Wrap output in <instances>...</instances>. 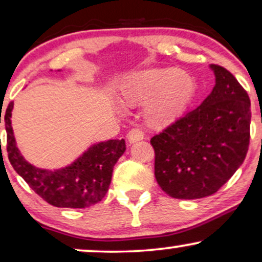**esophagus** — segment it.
I'll return each mask as SVG.
<instances>
[{
	"mask_svg": "<svg viewBox=\"0 0 262 262\" xmlns=\"http://www.w3.org/2000/svg\"><path fill=\"white\" fill-rule=\"evenodd\" d=\"M143 138H144V132L138 127L132 128V130L128 132V135H127V141H128V143H130V144L135 143V142L142 141Z\"/></svg>",
	"mask_w": 262,
	"mask_h": 262,
	"instance_id": "34e87169",
	"label": "esophagus"
}]
</instances>
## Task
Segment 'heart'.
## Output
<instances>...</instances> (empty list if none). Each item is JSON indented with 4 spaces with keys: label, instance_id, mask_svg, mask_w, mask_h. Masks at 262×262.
Instances as JSON below:
<instances>
[{
    "label": "heart",
    "instance_id": "obj_1",
    "mask_svg": "<svg viewBox=\"0 0 262 262\" xmlns=\"http://www.w3.org/2000/svg\"><path fill=\"white\" fill-rule=\"evenodd\" d=\"M193 75L176 68L138 73L120 87L121 103L127 108L148 103L147 121L151 126L170 125L183 114L195 93Z\"/></svg>",
    "mask_w": 262,
    "mask_h": 262
}]
</instances>
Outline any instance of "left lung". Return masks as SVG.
<instances>
[{"label": "left lung", "mask_w": 262, "mask_h": 262, "mask_svg": "<svg viewBox=\"0 0 262 262\" xmlns=\"http://www.w3.org/2000/svg\"><path fill=\"white\" fill-rule=\"evenodd\" d=\"M210 68L216 77L211 93L150 140L158 185L176 199L214 194L243 164L249 148V96L227 69Z\"/></svg>", "instance_id": "1"}]
</instances>
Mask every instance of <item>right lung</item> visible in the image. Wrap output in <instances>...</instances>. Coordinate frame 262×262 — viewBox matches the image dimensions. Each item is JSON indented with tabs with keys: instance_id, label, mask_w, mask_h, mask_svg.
Returning a JSON list of instances; mask_svg holds the SVG:
<instances>
[{
	"instance_id": "1",
	"label": "right lung",
	"mask_w": 262,
	"mask_h": 262,
	"mask_svg": "<svg viewBox=\"0 0 262 262\" xmlns=\"http://www.w3.org/2000/svg\"><path fill=\"white\" fill-rule=\"evenodd\" d=\"M12 109L13 102L5 114L8 159L30 188L58 208L83 209L101 202L108 192L114 165L126 149L125 141L109 140L93 144L63 169H40L28 163L18 149L11 125Z\"/></svg>"
}]
</instances>
